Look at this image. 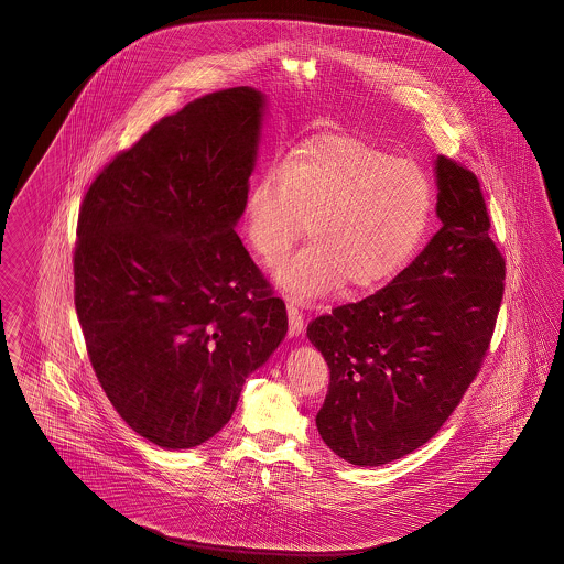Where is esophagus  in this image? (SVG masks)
I'll list each match as a JSON object with an SVG mask.
<instances>
[{"label":"esophagus","instance_id":"obj_1","mask_svg":"<svg viewBox=\"0 0 564 564\" xmlns=\"http://www.w3.org/2000/svg\"><path fill=\"white\" fill-rule=\"evenodd\" d=\"M288 317H290V335L299 337L304 330L303 311L296 304H288Z\"/></svg>","mask_w":564,"mask_h":564}]
</instances>
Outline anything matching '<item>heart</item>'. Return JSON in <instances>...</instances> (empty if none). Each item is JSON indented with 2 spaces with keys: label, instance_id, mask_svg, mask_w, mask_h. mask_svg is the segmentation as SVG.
Instances as JSON below:
<instances>
[{
  "label": "heart",
  "instance_id": "b5f03b06",
  "mask_svg": "<svg viewBox=\"0 0 564 564\" xmlns=\"http://www.w3.org/2000/svg\"><path fill=\"white\" fill-rule=\"evenodd\" d=\"M432 206V182L421 167L330 134L261 170L247 195L245 227L265 263L288 258L311 229L313 245L276 272L290 296L308 301L344 281L354 290L389 283L419 251Z\"/></svg>",
  "mask_w": 564,
  "mask_h": 564
}]
</instances>
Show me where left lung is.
Here are the masks:
<instances>
[{
  "label": "left lung",
  "instance_id": "8db88e82",
  "mask_svg": "<svg viewBox=\"0 0 564 564\" xmlns=\"http://www.w3.org/2000/svg\"><path fill=\"white\" fill-rule=\"evenodd\" d=\"M442 227L387 288L315 317L308 341L330 369L315 423L354 466H382L430 442L475 382L505 294L480 182L435 159Z\"/></svg>",
  "mask_w": 564,
  "mask_h": 564
}]
</instances>
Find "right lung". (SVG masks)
Wrapping results in <instances>:
<instances>
[{
  "mask_svg": "<svg viewBox=\"0 0 564 564\" xmlns=\"http://www.w3.org/2000/svg\"><path fill=\"white\" fill-rule=\"evenodd\" d=\"M263 105L253 87L188 102L96 175L79 210L89 362L130 430L163 448L218 434L288 333L285 303L234 231Z\"/></svg>",
  "mask_w": 564,
  "mask_h": 564,
  "instance_id": "obj_1",
  "label": "right lung"
}]
</instances>
